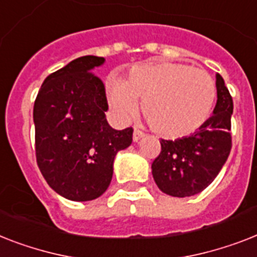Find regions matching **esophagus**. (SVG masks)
<instances>
[{"mask_svg": "<svg viewBox=\"0 0 257 257\" xmlns=\"http://www.w3.org/2000/svg\"><path fill=\"white\" fill-rule=\"evenodd\" d=\"M144 136H145V133H144L143 131H140V129H135V132H133V141H135V143H139L140 140L143 139Z\"/></svg>", "mask_w": 257, "mask_h": 257, "instance_id": "34e87169", "label": "esophagus"}]
</instances>
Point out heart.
Returning <instances> with one entry per match:
<instances>
[{"mask_svg":"<svg viewBox=\"0 0 257 257\" xmlns=\"http://www.w3.org/2000/svg\"><path fill=\"white\" fill-rule=\"evenodd\" d=\"M108 105L120 122L129 121L143 101L150 126L165 137L178 139L201 128L215 101V83L207 72L186 64L158 62L136 66L126 80L110 78Z\"/></svg>","mask_w":257,"mask_h":257,"instance_id":"obj_1","label":"heart"}]
</instances>
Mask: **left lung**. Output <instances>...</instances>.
<instances>
[{"instance_id": "left-lung-1", "label": "left lung", "mask_w": 257, "mask_h": 257, "mask_svg": "<svg viewBox=\"0 0 257 257\" xmlns=\"http://www.w3.org/2000/svg\"><path fill=\"white\" fill-rule=\"evenodd\" d=\"M216 105L212 116L193 135L161 140V153L152 164L154 182L172 197H191L215 179L231 150L232 97L216 74Z\"/></svg>"}]
</instances>
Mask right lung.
Here are the masks:
<instances>
[{
  "mask_svg": "<svg viewBox=\"0 0 257 257\" xmlns=\"http://www.w3.org/2000/svg\"><path fill=\"white\" fill-rule=\"evenodd\" d=\"M104 62L72 60L45 79L34 103L37 164L49 186L70 201L105 193L116 154L132 144V128L116 131L105 117V88L93 74Z\"/></svg>",
  "mask_w": 257,
  "mask_h": 257,
  "instance_id": "add662e5",
  "label": "right lung"
}]
</instances>
